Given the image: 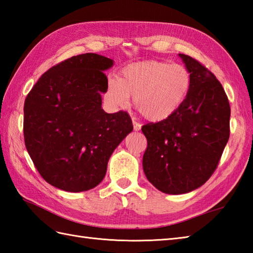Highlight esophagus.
Returning a JSON list of instances; mask_svg holds the SVG:
<instances>
[{
	"mask_svg": "<svg viewBox=\"0 0 253 253\" xmlns=\"http://www.w3.org/2000/svg\"><path fill=\"white\" fill-rule=\"evenodd\" d=\"M132 125H133V129H135L136 131L140 130L141 125H140V124H139V123H138L136 120H132Z\"/></svg>",
	"mask_w": 253,
	"mask_h": 253,
	"instance_id": "1",
	"label": "esophagus"
}]
</instances>
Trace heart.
Instances as JSON below:
<instances>
[{
    "label": "heart",
    "instance_id": "heart-1",
    "mask_svg": "<svg viewBox=\"0 0 253 253\" xmlns=\"http://www.w3.org/2000/svg\"><path fill=\"white\" fill-rule=\"evenodd\" d=\"M191 75L181 64L143 61L124 67L111 79L105 98L113 107H126L129 96L136 109L149 121L160 122L173 115L186 101Z\"/></svg>",
    "mask_w": 253,
    "mask_h": 253
}]
</instances>
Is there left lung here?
<instances>
[{
  "instance_id": "1",
  "label": "left lung",
  "mask_w": 253,
  "mask_h": 253,
  "mask_svg": "<svg viewBox=\"0 0 253 253\" xmlns=\"http://www.w3.org/2000/svg\"><path fill=\"white\" fill-rule=\"evenodd\" d=\"M179 56L191 75L189 94L173 115L141 128L148 141L144 174L169 195L202 186L216 169L229 138L230 106L223 85L200 62Z\"/></svg>"
}]
</instances>
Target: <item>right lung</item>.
Here are the masks:
<instances>
[{"mask_svg":"<svg viewBox=\"0 0 253 253\" xmlns=\"http://www.w3.org/2000/svg\"><path fill=\"white\" fill-rule=\"evenodd\" d=\"M111 58L84 53L45 72L24 105L25 144L36 169L58 189L80 192L104 178L116 147L132 130L127 112L107 114L101 94Z\"/></svg>","mask_w":253,"mask_h":253,"instance_id":"1","label":"right lung"}]
</instances>
